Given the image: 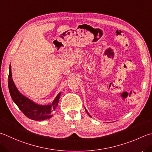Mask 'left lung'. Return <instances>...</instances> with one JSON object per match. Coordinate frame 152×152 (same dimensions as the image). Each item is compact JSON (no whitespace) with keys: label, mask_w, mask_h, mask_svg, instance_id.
<instances>
[{"label":"left lung","mask_w":152,"mask_h":152,"mask_svg":"<svg viewBox=\"0 0 152 152\" xmlns=\"http://www.w3.org/2000/svg\"><path fill=\"white\" fill-rule=\"evenodd\" d=\"M86 112H87V113L88 114V111H86ZM88 115H89V114H88Z\"/></svg>","instance_id":"left-lung-1"}]
</instances>
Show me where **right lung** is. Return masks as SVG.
Returning <instances> with one entry per match:
<instances>
[{
    "label": "right lung",
    "mask_w": 152,
    "mask_h": 152,
    "mask_svg": "<svg viewBox=\"0 0 152 152\" xmlns=\"http://www.w3.org/2000/svg\"><path fill=\"white\" fill-rule=\"evenodd\" d=\"M11 66L9 67L8 88L12 99L16 104L27 117L34 121H43L50 118L57 107L59 98L61 93H59L51 104L47 105H39L20 93L15 86L12 78Z\"/></svg>",
    "instance_id": "right-lung-1"
}]
</instances>
